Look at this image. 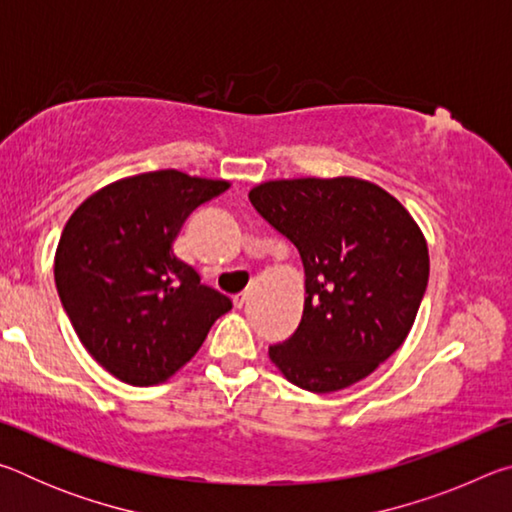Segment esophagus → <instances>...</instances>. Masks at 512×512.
I'll return each mask as SVG.
<instances>
[{
    "label": "esophagus",
    "instance_id": "obj_1",
    "mask_svg": "<svg viewBox=\"0 0 512 512\" xmlns=\"http://www.w3.org/2000/svg\"><path fill=\"white\" fill-rule=\"evenodd\" d=\"M246 300H248V296H246V293H239V296H235V298H232V302H235V307H237V309H241V307H244V305H246Z\"/></svg>",
    "mask_w": 512,
    "mask_h": 512
}]
</instances>
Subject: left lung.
Instances as JSON below:
<instances>
[{"label":"left lung","mask_w":512,"mask_h":512,"mask_svg":"<svg viewBox=\"0 0 512 512\" xmlns=\"http://www.w3.org/2000/svg\"><path fill=\"white\" fill-rule=\"evenodd\" d=\"M248 198L305 266L300 325L268 357L311 393L357 384L404 343L427 291L418 223L397 198L359 178L271 180Z\"/></svg>","instance_id":"left-lung-1"}]
</instances>
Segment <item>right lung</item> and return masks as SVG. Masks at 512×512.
Returning <instances> with one entry per match:
<instances>
[{
  "label": "right lung",
  "mask_w": 512,
  "mask_h": 512,
  "mask_svg": "<svg viewBox=\"0 0 512 512\" xmlns=\"http://www.w3.org/2000/svg\"><path fill=\"white\" fill-rule=\"evenodd\" d=\"M230 185L164 169L117 180L83 201L58 241L63 309L94 361L131 386L169 379L232 302L173 255L198 205Z\"/></svg>",
  "instance_id": "1"
}]
</instances>
